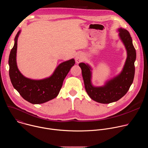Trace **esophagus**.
Wrapping results in <instances>:
<instances>
[{"mask_svg": "<svg viewBox=\"0 0 148 148\" xmlns=\"http://www.w3.org/2000/svg\"><path fill=\"white\" fill-rule=\"evenodd\" d=\"M84 60V57L81 54H78L75 57V61L77 63H79L82 62Z\"/></svg>", "mask_w": 148, "mask_h": 148, "instance_id": "1", "label": "esophagus"}]
</instances>
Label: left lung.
Instances as JSON below:
<instances>
[{"label":"left lung","mask_w":148,"mask_h":148,"mask_svg":"<svg viewBox=\"0 0 148 148\" xmlns=\"http://www.w3.org/2000/svg\"><path fill=\"white\" fill-rule=\"evenodd\" d=\"M119 37L127 51V58L123 70L119 75L108 81L105 86L95 87L92 86L91 82L90 67L84 62L79 64L88 95L92 99L99 103H110L117 101L128 92L134 81L136 50L129 32L122 28L119 29Z\"/></svg>","instance_id":"obj_1"}]
</instances>
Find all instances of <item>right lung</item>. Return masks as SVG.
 <instances>
[{"instance_id":"1","label":"right lung","mask_w":148,"mask_h":148,"mask_svg":"<svg viewBox=\"0 0 148 148\" xmlns=\"http://www.w3.org/2000/svg\"><path fill=\"white\" fill-rule=\"evenodd\" d=\"M20 32L19 31L17 33L14 38V45L10 51L9 58L11 82L13 87L27 101L33 104L45 103L58 95L63 81L74 65L75 60L71 59L61 63L49 78L40 80L26 78L20 73L16 64L17 38Z\"/></svg>"}]
</instances>
